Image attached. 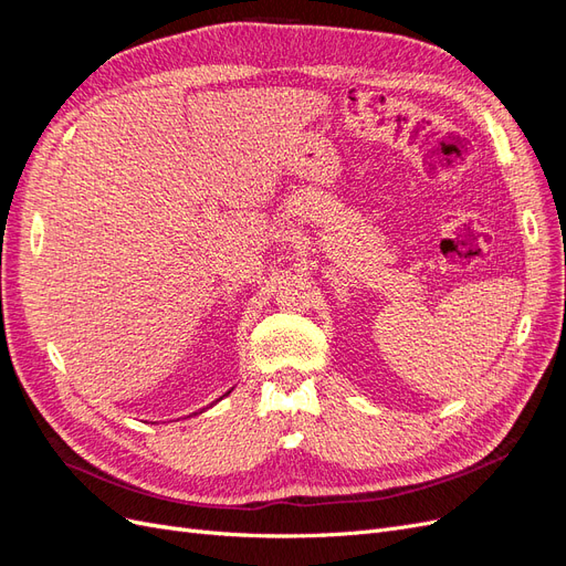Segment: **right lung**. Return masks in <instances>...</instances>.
I'll return each mask as SVG.
<instances>
[{
	"label": "right lung",
	"mask_w": 566,
	"mask_h": 566,
	"mask_svg": "<svg viewBox=\"0 0 566 566\" xmlns=\"http://www.w3.org/2000/svg\"><path fill=\"white\" fill-rule=\"evenodd\" d=\"M231 389H233V387H231ZM231 389H229V391H227V394H231ZM227 394H224V397H227ZM224 397H219V399H217V401H221V399H224ZM217 401H214V403H217ZM214 403H210V406H208V408H212V406H214ZM202 410H205V408H202ZM202 410H200V413H202Z\"/></svg>",
	"instance_id": "add662e5"
}]
</instances>
